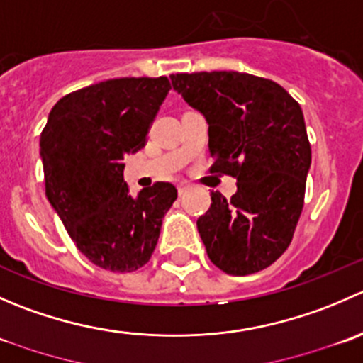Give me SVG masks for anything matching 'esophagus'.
Masks as SVG:
<instances>
[{
    "label": "esophagus",
    "mask_w": 363,
    "mask_h": 363,
    "mask_svg": "<svg viewBox=\"0 0 363 363\" xmlns=\"http://www.w3.org/2000/svg\"><path fill=\"white\" fill-rule=\"evenodd\" d=\"M177 191H179V195H184V193L188 191V184H186V182H179Z\"/></svg>",
    "instance_id": "1"
}]
</instances>
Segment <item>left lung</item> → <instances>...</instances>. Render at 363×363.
Wrapping results in <instances>:
<instances>
[{"label":"left lung","mask_w":363,"mask_h":363,"mask_svg":"<svg viewBox=\"0 0 363 363\" xmlns=\"http://www.w3.org/2000/svg\"><path fill=\"white\" fill-rule=\"evenodd\" d=\"M170 79L207 121L211 172L237 179L235 195L212 191L196 221L208 258L230 276L259 272L288 250L302 214L311 167L302 108L279 84L250 73Z\"/></svg>","instance_id":"1"}]
</instances>
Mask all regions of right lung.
<instances>
[{
  "instance_id": "add662e5",
  "label": "right lung",
  "mask_w": 363,
  "mask_h": 363,
  "mask_svg": "<svg viewBox=\"0 0 363 363\" xmlns=\"http://www.w3.org/2000/svg\"><path fill=\"white\" fill-rule=\"evenodd\" d=\"M167 77H124L61 98L40 137L45 195L79 251L112 272H133L151 259L161 221L177 199L170 182L137 196L124 182V156L145 145Z\"/></svg>"
}]
</instances>
